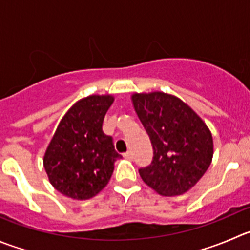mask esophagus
<instances>
[{"instance_id": "obj_1", "label": "esophagus", "mask_w": 250, "mask_h": 250, "mask_svg": "<svg viewBox=\"0 0 250 250\" xmlns=\"http://www.w3.org/2000/svg\"><path fill=\"white\" fill-rule=\"evenodd\" d=\"M124 157H125L126 159H130V161H131V159L134 158V154H132L131 151H127L126 153H124Z\"/></svg>"}]
</instances>
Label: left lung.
Instances as JSON below:
<instances>
[{"instance_id":"8db88e82","label":"left lung","mask_w":250,"mask_h":250,"mask_svg":"<svg viewBox=\"0 0 250 250\" xmlns=\"http://www.w3.org/2000/svg\"><path fill=\"white\" fill-rule=\"evenodd\" d=\"M132 103L153 148L151 165L139 169L142 180L165 196L184 194L210 167V130L189 105L170 94L135 93Z\"/></svg>"}]
</instances>
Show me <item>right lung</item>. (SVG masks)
Segmentation results:
<instances>
[{
    "instance_id": "obj_1",
    "label": "right lung",
    "mask_w": 250,
    "mask_h": 250,
    "mask_svg": "<svg viewBox=\"0 0 250 250\" xmlns=\"http://www.w3.org/2000/svg\"><path fill=\"white\" fill-rule=\"evenodd\" d=\"M111 96L78 101L62 118L44 156V168L58 191L76 200L96 196L110 180L120 158L113 137L103 132Z\"/></svg>"
}]
</instances>
